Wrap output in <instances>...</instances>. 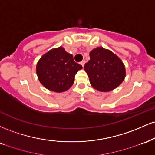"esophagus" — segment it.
Listing matches in <instances>:
<instances>
[{"instance_id": "34e87169", "label": "esophagus", "mask_w": 155, "mask_h": 155, "mask_svg": "<svg viewBox=\"0 0 155 155\" xmlns=\"http://www.w3.org/2000/svg\"><path fill=\"white\" fill-rule=\"evenodd\" d=\"M80 64H81V65H82V67H84V64H85V60H82V61H81V63H80Z\"/></svg>"}]
</instances>
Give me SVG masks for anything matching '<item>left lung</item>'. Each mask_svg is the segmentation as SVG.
I'll list each match as a JSON object with an SVG mask.
<instances>
[{"instance_id": "obj_1", "label": "left lung", "mask_w": 155, "mask_h": 155, "mask_svg": "<svg viewBox=\"0 0 155 155\" xmlns=\"http://www.w3.org/2000/svg\"><path fill=\"white\" fill-rule=\"evenodd\" d=\"M90 60L84 68L92 87L101 92L117 88L125 77V68L120 58L111 51L97 47L90 52Z\"/></svg>"}]
</instances>
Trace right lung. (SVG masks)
<instances>
[{"label": "right lung", "mask_w": 155, "mask_h": 155, "mask_svg": "<svg viewBox=\"0 0 155 155\" xmlns=\"http://www.w3.org/2000/svg\"><path fill=\"white\" fill-rule=\"evenodd\" d=\"M82 66L73 55L60 47L49 50L38 60L36 74L44 87L56 92H65L72 86L76 74Z\"/></svg>", "instance_id": "add662e5"}]
</instances>
